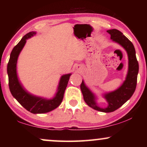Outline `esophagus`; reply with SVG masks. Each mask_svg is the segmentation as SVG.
<instances>
[{"label": "esophagus", "instance_id": "obj_1", "mask_svg": "<svg viewBox=\"0 0 147 147\" xmlns=\"http://www.w3.org/2000/svg\"><path fill=\"white\" fill-rule=\"evenodd\" d=\"M77 69H80V67H77Z\"/></svg>", "mask_w": 147, "mask_h": 147}]
</instances>
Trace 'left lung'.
<instances>
[{
  "instance_id": "obj_1",
  "label": "left lung",
  "mask_w": 147,
  "mask_h": 147,
  "mask_svg": "<svg viewBox=\"0 0 147 147\" xmlns=\"http://www.w3.org/2000/svg\"><path fill=\"white\" fill-rule=\"evenodd\" d=\"M107 32L110 35V39L121 45L127 52L128 70L125 81L117 90L104 94V97L108 104L107 107L105 108H100L97 106L95 95L86 86L83 80L80 85V88L83 94L84 101L90 107L98 111L112 112L121 107L133 95L137 82L138 63L136 59V51L133 44L123 35L122 32L115 29L108 30Z\"/></svg>"
}]
</instances>
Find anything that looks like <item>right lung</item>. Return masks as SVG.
Masks as SVG:
<instances>
[{
	"mask_svg": "<svg viewBox=\"0 0 147 147\" xmlns=\"http://www.w3.org/2000/svg\"><path fill=\"white\" fill-rule=\"evenodd\" d=\"M36 32L28 33L22 38L17 45L12 50L7 65V74L9 76L10 91L14 98L28 111L33 114L47 113L55 109L61 103L63 94L71 74L62 76L59 80L57 93L52 99L38 97L29 93L20 83L17 74V63L21 50L26 43V40L35 35Z\"/></svg>",
	"mask_w": 147,
	"mask_h": 147,
	"instance_id": "right-lung-1",
	"label": "right lung"
}]
</instances>
